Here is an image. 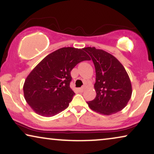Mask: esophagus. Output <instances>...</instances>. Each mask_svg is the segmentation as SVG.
<instances>
[{"instance_id": "esophagus-1", "label": "esophagus", "mask_w": 154, "mask_h": 154, "mask_svg": "<svg viewBox=\"0 0 154 154\" xmlns=\"http://www.w3.org/2000/svg\"><path fill=\"white\" fill-rule=\"evenodd\" d=\"M84 88H78V91H79L80 92V93H82L84 91Z\"/></svg>"}]
</instances>
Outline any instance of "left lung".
<instances>
[{
    "mask_svg": "<svg viewBox=\"0 0 154 154\" xmlns=\"http://www.w3.org/2000/svg\"><path fill=\"white\" fill-rule=\"evenodd\" d=\"M96 68L94 88L96 96L87 102L91 109L103 115L122 110L131 98L132 85L128 75L117 58L96 47H84Z\"/></svg>",
    "mask_w": 154,
    "mask_h": 154,
    "instance_id": "8db88e82",
    "label": "left lung"
}]
</instances>
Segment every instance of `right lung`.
Segmentation results:
<instances>
[{"mask_svg": "<svg viewBox=\"0 0 154 154\" xmlns=\"http://www.w3.org/2000/svg\"><path fill=\"white\" fill-rule=\"evenodd\" d=\"M89 60L84 48L63 47L49 54L26 79V101L35 113L45 117L63 111L75 95L70 87L71 70L79 63Z\"/></svg>", "mask_w": 154, "mask_h": 154, "instance_id": "obj_1", "label": "right lung"}]
</instances>
